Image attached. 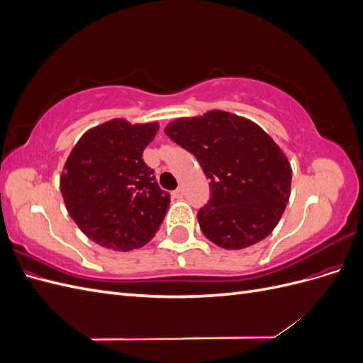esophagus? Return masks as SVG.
I'll list each match as a JSON object with an SVG mask.
<instances>
[{
    "label": "esophagus",
    "mask_w": 363,
    "mask_h": 363,
    "mask_svg": "<svg viewBox=\"0 0 363 363\" xmlns=\"http://www.w3.org/2000/svg\"><path fill=\"white\" fill-rule=\"evenodd\" d=\"M183 195H184V192H183V189H182V188L175 189V191L172 192V196H174V199H183Z\"/></svg>",
    "instance_id": "esophagus-1"
}]
</instances>
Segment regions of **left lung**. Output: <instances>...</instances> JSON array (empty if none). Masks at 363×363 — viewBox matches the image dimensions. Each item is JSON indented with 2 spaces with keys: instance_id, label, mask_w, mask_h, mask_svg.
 I'll use <instances>...</instances> for the list:
<instances>
[{
  "instance_id": "1",
  "label": "left lung",
  "mask_w": 363,
  "mask_h": 363,
  "mask_svg": "<svg viewBox=\"0 0 363 363\" xmlns=\"http://www.w3.org/2000/svg\"><path fill=\"white\" fill-rule=\"evenodd\" d=\"M164 133L192 152L211 180V200L196 215L208 240L240 250L276 228L291 195L292 169L267 131L247 118L211 111L175 119Z\"/></svg>"
}]
</instances>
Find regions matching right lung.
I'll use <instances>...</instances> for the list:
<instances>
[{
  "label": "right lung",
  "instance_id": "right-lung-1",
  "mask_svg": "<svg viewBox=\"0 0 363 363\" xmlns=\"http://www.w3.org/2000/svg\"><path fill=\"white\" fill-rule=\"evenodd\" d=\"M157 123L112 119L79 139L65 163L60 191L67 211L94 242L116 251L145 245L169 207L142 152L155 139Z\"/></svg>",
  "mask_w": 363,
  "mask_h": 363
}]
</instances>
